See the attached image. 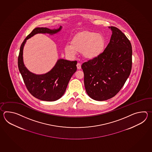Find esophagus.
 <instances>
[{
	"label": "esophagus",
	"instance_id": "obj_1",
	"mask_svg": "<svg viewBox=\"0 0 152 152\" xmlns=\"http://www.w3.org/2000/svg\"><path fill=\"white\" fill-rule=\"evenodd\" d=\"M77 67L78 69H81V64L80 63H77Z\"/></svg>",
	"mask_w": 152,
	"mask_h": 152
}]
</instances>
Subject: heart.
Segmentation results:
<instances>
[{"label":"heart","instance_id":"heart-1","mask_svg":"<svg viewBox=\"0 0 152 152\" xmlns=\"http://www.w3.org/2000/svg\"><path fill=\"white\" fill-rule=\"evenodd\" d=\"M105 40L103 36L97 32L83 31L73 37L72 45L65 46V52L68 55L75 56L77 51L82 52L87 58H93L100 55L103 50Z\"/></svg>","mask_w":152,"mask_h":152}]
</instances>
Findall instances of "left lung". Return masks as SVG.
Segmentation results:
<instances>
[{"label": "left lung", "mask_w": 152, "mask_h": 152, "mask_svg": "<svg viewBox=\"0 0 152 152\" xmlns=\"http://www.w3.org/2000/svg\"><path fill=\"white\" fill-rule=\"evenodd\" d=\"M112 31L110 42L104 52L81 65L84 85L88 96L103 101L114 97L123 87L132 67V47L120 29Z\"/></svg>", "instance_id": "left-lung-1"}]
</instances>
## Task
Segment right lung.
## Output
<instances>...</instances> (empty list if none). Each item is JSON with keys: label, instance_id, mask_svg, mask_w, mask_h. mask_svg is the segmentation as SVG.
I'll return each mask as SVG.
<instances>
[{"label": "right lung", "instance_id": "1", "mask_svg": "<svg viewBox=\"0 0 152 152\" xmlns=\"http://www.w3.org/2000/svg\"><path fill=\"white\" fill-rule=\"evenodd\" d=\"M62 29L36 28L27 36L20 47L18 58V66L26 87L34 97L44 101L53 102L60 99L65 94L69 81L77 71V61H71L58 59L54 67L43 75H36L29 71L23 62L24 46L28 39L37 34L53 35Z\"/></svg>", "mask_w": 152, "mask_h": 152}]
</instances>
